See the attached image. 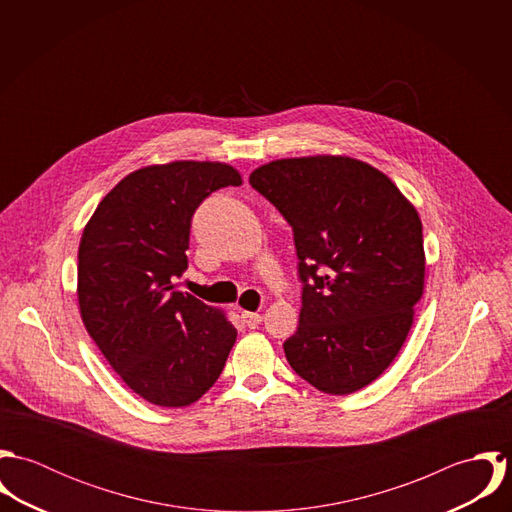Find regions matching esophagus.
Masks as SVG:
<instances>
[{"instance_id":"34e87169","label":"esophagus","mask_w":512,"mask_h":512,"mask_svg":"<svg viewBox=\"0 0 512 512\" xmlns=\"http://www.w3.org/2000/svg\"><path fill=\"white\" fill-rule=\"evenodd\" d=\"M242 321L246 323V327L256 329L262 323V315L254 313V311H242Z\"/></svg>"}]
</instances>
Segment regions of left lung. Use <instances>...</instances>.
<instances>
[{
	"label": "left lung",
	"instance_id": "1",
	"mask_svg": "<svg viewBox=\"0 0 512 512\" xmlns=\"http://www.w3.org/2000/svg\"><path fill=\"white\" fill-rule=\"evenodd\" d=\"M250 185L293 230L303 288L288 363L327 394L361 390L412 327L426 272L422 220L384 173L351 157L278 159Z\"/></svg>",
	"mask_w": 512,
	"mask_h": 512
}]
</instances>
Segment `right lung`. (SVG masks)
<instances>
[{
  "instance_id": "obj_1",
  "label": "right lung",
  "mask_w": 512,
  "mask_h": 512,
  "mask_svg": "<svg viewBox=\"0 0 512 512\" xmlns=\"http://www.w3.org/2000/svg\"><path fill=\"white\" fill-rule=\"evenodd\" d=\"M238 171L173 161L124 177L96 207L78 248V305L110 366L144 400L181 408L220 376L236 329L175 282L187 270L191 220Z\"/></svg>"
}]
</instances>
